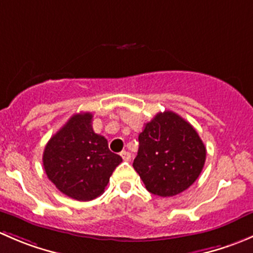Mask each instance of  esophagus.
Masks as SVG:
<instances>
[{
    "label": "esophagus",
    "mask_w": 253,
    "mask_h": 253,
    "mask_svg": "<svg viewBox=\"0 0 253 253\" xmlns=\"http://www.w3.org/2000/svg\"><path fill=\"white\" fill-rule=\"evenodd\" d=\"M120 155H121L122 159H124L125 162H129V160H131V154H129L128 152H126V150H122V152L120 153Z\"/></svg>",
    "instance_id": "esophagus-1"
}]
</instances>
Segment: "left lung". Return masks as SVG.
Instances as JSON below:
<instances>
[{
  "label": "left lung",
  "instance_id": "1",
  "mask_svg": "<svg viewBox=\"0 0 253 253\" xmlns=\"http://www.w3.org/2000/svg\"><path fill=\"white\" fill-rule=\"evenodd\" d=\"M133 168L153 195L171 197L187 190L202 172L207 150L197 131L172 111L159 112L138 136Z\"/></svg>",
  "mask_w": 253,
  "mask_h": 253
}]
</instances>
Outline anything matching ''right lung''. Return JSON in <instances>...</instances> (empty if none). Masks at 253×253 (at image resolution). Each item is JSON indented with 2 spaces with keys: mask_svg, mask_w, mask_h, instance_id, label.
I'll return each mask as SVG.
<instances>
[{
  "mask_svg": "<svg viewBox=\"0 0 253 253\" xmlns=\"http://www.w3.org/2000/svg\"><path fill=\"white\" fill-rule=\"evenodd\" d=\"M93 114H76L53 134L45 147L42 163L48 180L73 200L91 201L108 186L122 162L109 149L105 137L91 127Z\"/></svg>",
  "mask_w": 253,
  "mask_h": 253,
  "instance_id": "1",
  "label": "right lung"
}]
</instances>
